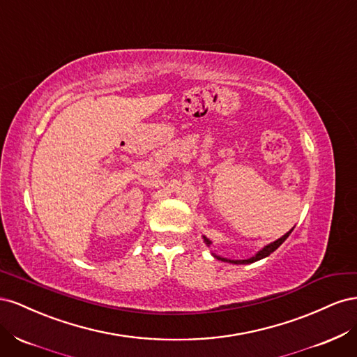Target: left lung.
<instances>
[{"instance_id":"obj_1","label":"left lung","mask_w":357,"mask_h":357,"mask_svg":"<svg viewBox=\"0 0 357 357\" xmlns=\"http://www.w3.org/2000/svg\"><path fill=\"white\" fill-rule=\"evenodd\" d=\"M291 231H294V229H291ZM291 231H289L286 235H283L282 238H278L277 241H274V243H271V244H268V245H266L265 248H262V250L259 252L256 256H253V257H250V259H245V261H229V259H225V257H219V256H215V257H218L219 261L231 262V264H236V265H238V264H252V262H256V261H259V259H264V257H266V256L271 255L274 250H277V248L284 243V240H286L287 236L290 235V232H291ZM205 241H207V244H210V241H208V240H205Z\"/></svg>"}]
</instances>
